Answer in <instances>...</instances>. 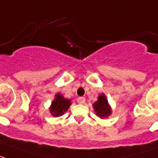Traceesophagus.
<instances>
[{
  "mask_svg": "<svg viewBox=\"0 0 158 158\" xmlns=\"http://www.w3.org/2000/svg\"><path fill=\"white\" fill-rule=\"evenodd\" d=\"M85 98L84 97H79L77 99V102L79 103V104H84L85 103Z\"/></svg>",
  "mask_w": 158,
  "mask_h": 158,
  "instance_id": "esophagus-1",
  "label": "esophagus"
}]
</instances>
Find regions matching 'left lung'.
Here are the masks:
<instances>
[{
  "mask_svg": "<svg viewBox=\"0 0 158 158\" xmlns=\"http://www.w3.org/2000/svg\"><path fill=\"white\" fill-rule=\"evenodd\" d=\"M94 113L101 118H106L112 114V108L108 103L105 94L102 93L97 98V101L93 104Z\"/></svg>",
  "mask_w": 158,
  "mask_h": 158,
  "instance_id": "8db88e82",
  "label": "left lung"
}]
</instances>
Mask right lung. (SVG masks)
Segmentation results:
<instances>
[{
  "mask_svg": "<svg viewBox=\"0 0 158 158\" xmlns=\"http://www.w3.org/2000/svg\"><path fill=\"white\" fill-rule=\"evenodd\" d=\"M71 105V101L69 99L64 98V95L57 93L55 94V98L52 101L51 106L49 107L50 113L54 117H60L69 108Z\"/></svg>",
  "mask_w": 158,
  "mask_h": 158,
  "instance_id": "1",
  "label": "right lung"
}]
</instances>
